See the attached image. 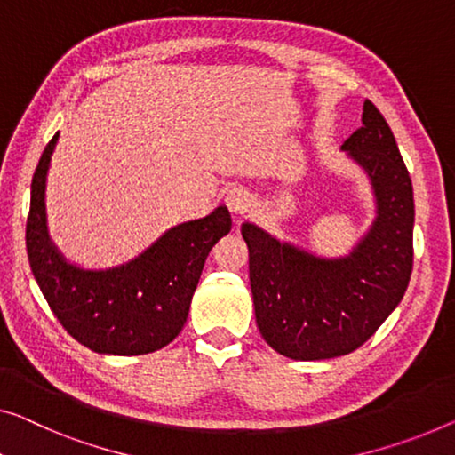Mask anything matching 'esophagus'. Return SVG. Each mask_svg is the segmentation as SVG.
Wrapping results in <instances>:
<instances>
[{
  "mask_svg": "<svg viewBox=\"0 0 455 455\" xmlns=\"http://www.w3.org/2000/svg\"><path fill=\"white\" fill-rule=\"evenodd\" d=\"M249 192L245 188H233L227 194V206L233 214H245L249 208Z\"/></svg>",
  "mask_w": 455,
  "mask_h": 455,
  "instance_id": "obj_1",
  "label": "esophagus"
}]
</instances>
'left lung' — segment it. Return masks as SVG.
<instances>
[{
    "label": "left lung",
    "instance_id": "obj_1",
    "mask_svg": "<svg viewBox=\"0 0 455 455\" xmlns=\"http://www.w3.org/2000/svg\"><path fill=\"white\" fill-rule=\"evenodd\" d=\"M341 148L368 173L378 214L347 257L323 259L249 222L241 227L259 333L277 354L300 362L347 355L368 341L403 300L412 271L411 175L370 100L362 128Z\"/></svg>",
    "mask_w": 455,
    "mask_h": 455
}]
</instances>
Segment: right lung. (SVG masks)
Listing matches in <instances>:
<instances>
[{
  "mask_svg": "<svg viewBox=\"0 0 455 455\" xmlns=\"http://www.w3.org/2000/svg\"><path fill=\"white\" fill-rule=\"evenodd\" d=\"M57 139L40 155L26 220V251L40 292L67 333L96 354L140 355L165 347L184 327L210 249L233 227L227 206L169 228L126 266H71L46 233L44 181Z\"/></svg>",
  "mask_w": 455,
  "mask_h": 455,
  "instance_id": "right-lung-1",
  "label": "right lung"
}]
</instances>
